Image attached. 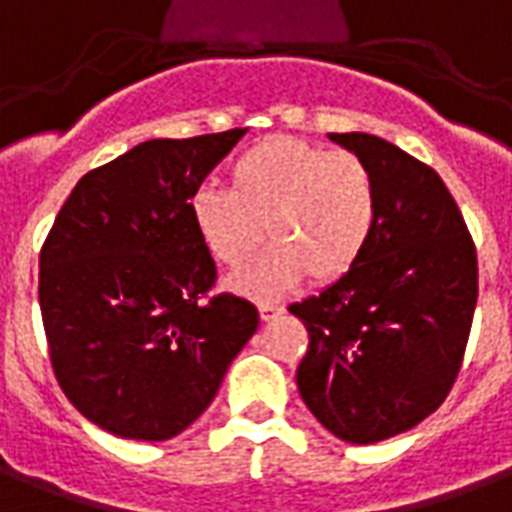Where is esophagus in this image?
I'll return each instance as SVG.
<instances>
[{
    "instance_id": "obj_1",
    "label": "esophagus",
    "mask_w": 512,
    "mask_h": 512,
    "mask_svg": "<svg viewBox=\"0 0 512 512\" xmlns=\"http://www.w3.org/2000/svg\"><path fill=\"white\" fill-rule=\"evenodd\" d=\"M259 313H261V319H264V322H272L275 316H281L283 308H281V305H275V302H261Z\"/></svg>"
}]
</instances>
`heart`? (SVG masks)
Returning a JSON list of instances; mask_svg holds the SVG:
<instances>
[{"label":"heart","instance_id":"heart-1","mask_svg":"<svg viewBox=\"0 0 512 512\" xmlns=\"http://www.w3.org/2000/svg\"><path fill=\"white\" fill-rule=\"evenodd\" d=\"M229 188L199 185L188 201L201 245L223 267H242L264 237L275 240L231 286L278 297L311 275L316 286L346 278L363 261L379 220L371 166L346 149L300 136L256 141L231 163Z\"/></svg>","mask_w":512,"mask_h":512}]
</instances>
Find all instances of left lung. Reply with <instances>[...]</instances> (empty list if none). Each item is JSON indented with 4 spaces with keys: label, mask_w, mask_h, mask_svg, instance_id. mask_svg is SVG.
Returning <instances> with one entry per match:
<instances>
[{
    "label": "left lung",
    "mask_w": 512,
    "mask_h": 512,
    "mask_svg": "<svg viewBox=\"0 0 512 512\" xmlns=\"http://www.w3.org/2000/svg\"><path fill=\"white\" fill-rule=\"evenodd\" d=\"M371 166L379 220L363 261L289 305L308 349L297 387L343 442L371 445L436 412L453 390L477 305V251L442 177L368 133H330Z\"/></svg>",
    "instance_id": "obj_1"
}]
</instances>
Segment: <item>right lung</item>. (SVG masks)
Listing matches in <instances>:
<instances>
[{
    "mask_svg": "<svg viewBox=\"0 0 512 512\" xmlns=\"http://www.w3.org/2000/svg\"><path fill=\"white\" fill-rule=\"evenodd\" d=\"M245 130L152 138L87 171L40 248V313L62 393L122 439L163 442L218 393L259 311L215 294L188 201Z\"/></svg>",
    "mask_w": 512,
    "mask_h": 512,
    "instance_id": "add662e5",
    "label": "right lung"
}]
</instances>
